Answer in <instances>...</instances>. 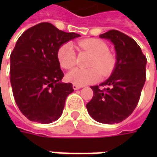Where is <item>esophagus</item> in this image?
<instances>
[{
    "mask_svg": "<svg viewBox=\"0 0 157 157\" xmlns=\"http://www.w3.org/2000/svg\"><path fill=\"white\" fill-rule=\"evenodd\" d=\"M81 87V86H78V85H76V84H73V85H72V88H73L74 90H78V89H79V88Z\"/></svg>",
    "mask_w": 157,
    "mask_h": 157,
    "instance_id": "34e87169",
    "label": "esophagus"
}]
</instances>
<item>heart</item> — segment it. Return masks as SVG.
I'll use <instances>...</instances> for the list:
<instances>
[{"label":"heart","mask_w":157,"mask_h":157,"mask_svg":"<svg viewBox=\"0 0 157 157\" xmlns=\"http://www.w3.org/2000/svg\"><path fill=\"white\" fill-rule=\"evenodd\" d=\"M78 48L81 52L93 55L89 62L90 69L76 68L66 75L67 80L78 86L93 84L100 79V75L107 77L115 69L117 59L113 53L109 52L108 45L103 40L99 38H86L78 42ZM57 60L63 69L70 70L76 64L77 53L73 46L65 43L59 47L57 53Z\"/></svg>","instance_id":"1"}]
</instances>
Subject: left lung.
I'll list each match as a JSON object with an SVG mask.
<instances>
[{"label":"left lung","instance_id":"obj_1","mask_svg":"<svg viewBox=\"0 0 157 157\" xmlns=\"http://www.w3.org/2000/svg\"><path fill=\"white\" fill-rule=\"evenodd\" d=\"M100 36L114 44L117 63L107 80L91 87L94 96L86 108L99 122L119 123L129 116L139 102L146 80L147 58L136 41L121 31L111 29Z\"/></svg>","mask_w":157,"mask_h":157}]
</instances>
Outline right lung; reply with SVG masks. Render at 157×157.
Returning a JSON list of instances; mask_svg holds the SVG:
<instances>
[{"mask_svg": "<svg viewBox=\"0 0 157 157\" xmlns=\"http://www.w3.org/2000/svg\"><path fill=\"white\" fill-rule=\"evenodd\" d=\"M80 35L41 22L21 34L10 55V82L15 103L31 121L52 123L62 114L72 84L62 83L57 60L63 44Z\"/></svg>", "mask_w": 157, "mask_h": 157, "instance_id": "add662e5", "label": "right lung"}]
</instances>
